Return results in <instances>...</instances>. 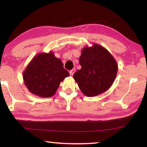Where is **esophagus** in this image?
<instances>
[{
  "label": "esophagus",
  "instance_id": "obj_1",
  "mask_svg": "<svg viewBox=\"0 0 147 147\" xmlns=\"http://www.w3.org/2000/svg\"><path fill=\"white\" fill-rule=\"evenodd\" d=\"M75 71H76L75 69H72V70H71L70 71H69V74H70V75L73 76V74H74V73H75Z\"/></svg>",
  "mask_w": 147,
  "mask_h": 147
}]
</instances>
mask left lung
<instances>
[{"instance_id":"obj_1","label":"left lung","mask_w":147,"mask_h":147,"mask_svg":"<svg viewBox=\"0 0 147 147\" xmlns=\"http://www.w3.org/2000/svg\"><path fill=\"white\" fill-rule=\"evenodd\" d=\"M82 68L73 78L81 91L88 96H95L112 85L117 73V63L113 56L98 44L84 47L79 58Z\"/></svg>"}]
</instances>
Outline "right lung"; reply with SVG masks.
Segmentation results:
<instances>
[{"label": "right lung", "instance_id": "right-lung-1", "mask_svg": "<svg viewBox=\"0 0 147 147\" xmlns=\"http://www.w3.org/2000/svg\"><path fill=\"white\" fill-rule=\"evenodd\" d=\"M69 76L60 59L52 52L36 55L23 73L24 82L32 93L41 97L53 96L61 82Z\"/></svg>", "mask_w": 147, "mask_h": 147}]
</instances>
